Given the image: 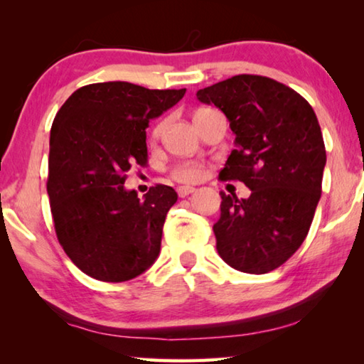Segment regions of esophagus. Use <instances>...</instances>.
Instances as JSON below:
<instances>
[{"label": "esophagus", "instance_id": "34e87169", "mask_svg": "<svg viewBox=\"0 0 364 364\" xmlns=\"http://www.w3.org/2000/svg\"><path fill=\"white\" fill-rule=\"evenodd\" d=\"M196 191V188H193V186H180L176 189V193H178V196L180 197H186V196H189V194H193Z\"/></svg>", "mask_w": 364, "mask_h": 364}]
</instances>
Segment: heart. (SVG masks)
<instances>
[{
    "label": "heart",
    "instance_id": "heart-1",
    "mask_svg": "<svg viewBox=\"0 0 364 364\" xmlns=\"http://www.w3.org/2000/svg\"><path fill=\"white\" fill-rule=\"evenodd\" d=\"M202 167L199 164L194 162H186L178 165L176 168H173V178L178 181H197L202 178Z\"/></svg>",
    "mask_w": 364,
    "mask_h": 364
}]
</instances>
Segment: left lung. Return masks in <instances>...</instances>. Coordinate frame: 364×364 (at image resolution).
<instances>
[{
  "instance_id": "left-lung-1",
  "label": "left lung",
  "mask_w": 364,
  "mask_h": 364,
  "mask_svg": "<svg viewBox=\"0 0 364 364\" xmlns=\"http://www.w3.org/2000/svg\"><path fill=\"white\" fill-rule=\"evenodd\" d=\"M236 134L221 180L242 181L247 199L221 196L213 225L220 257L231 268L264 274L305 241L321 197L326 149L321 128L297 91L260 75H234L197 91Z\"/></svg>"
}]
</instances>
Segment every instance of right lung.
<instances>
[{"mask_svg": "<svg viewBox=\"0 0 364 364\" xmlns=\"http://www.w3.org/2000/svg\"><path fill=\"white\" fill-rule=\"evenodd\" d=\"M183 90L128 82L78 88L56 114L49 138L48 196L59 244L91 278L122 282L157 260L173 188L156 184L139 199L127 171L147 160L146 128Z\"/></svg>", "mask_w": 364, "mask_h": 364, "instance_id": "1", "label": "right lung"}]
</instances>
